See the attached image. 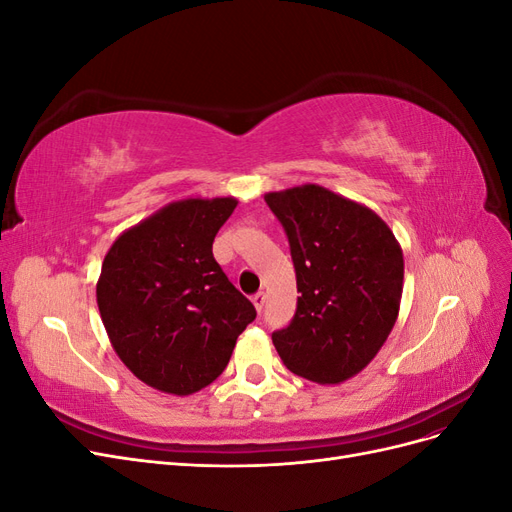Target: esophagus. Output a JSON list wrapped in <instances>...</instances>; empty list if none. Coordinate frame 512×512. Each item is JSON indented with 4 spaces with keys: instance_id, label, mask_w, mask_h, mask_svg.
Segmentation results:
<instances>
[{
    "instance_id": "34e87169",
    "label": "esophagus",
    "mask_w": 512,
    "mask_h": 512,
    "mask_svg": "<svg viewBox=\"0 0 512 512\" xmlns=\"http://www.w3.org/2000/svg\"><path fill=\"white\" fill-rule=\"evenodd\" d=\"M252 303H254V307L258 309V312H262V309H265V303H267V294L265 292H256L254 297H252Z\"/></svg>"
}]
</instances>
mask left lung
<instances>
[{"mask_svg":"<svg viewBox=\"0 0 512 512\" xmlns=\"http://www.w3.org/2000/svg\"><path fill=\"white\" fill-rule=\"evenodd\" d=\"M282 222L297 273V312L273 346L284 365L318 384L359 374L393 331L404 254L378 215L322 185L265 194Z\"/></svg>","mask_w":512,"mask_h":512,"instance_id":"1","label":"left lung"}]
</instances>
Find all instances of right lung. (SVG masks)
I'll list each match as a JSON object with an SVG mask.
<instances>
[{
	"label": "right lung",
	"instance_id": "1",
	"mask_svg": "<svg viewBox=\"0 0 512 512\" xmlns=\"http://www.w3.org/2000/svg\"><path fill=\"white\" fill-rule=\"evenodd\" d=\"M237 198H185L117 237L96 286L108 339L153 389L192 395L226 369L256 309L213 258Z\"/></svg>",
	"mask_w": 512,
	"mask_h": 512
}]
</instances>
